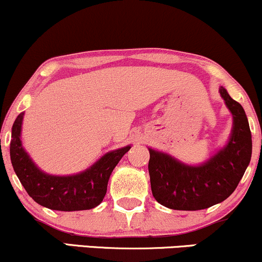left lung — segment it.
I'll list each match as a JSON object with an SVG mask.
<instances>
[{
    "label": "left lung",
    "instance_id": "obj_1",
    "mask_svg": "<svg viewBox=\"0 0 262 262\" xmlns=\"http://www.w3.org/2000/svg\"><path fill=\"white\" fill-rule=\"evenodd\" d=\"M233 114L229 143L200 166H188L164 152L149 149L152 196L162 206L177 210L206 209L223 202L235 191L251 159V132L244 108L219 89Z\"/></svg>",
    "mask_w": 262,
    "mask_h": 262
}]
</instances>
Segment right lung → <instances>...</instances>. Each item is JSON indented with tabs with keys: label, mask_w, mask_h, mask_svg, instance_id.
I'll use <instances>...</instances> for the list:
<instances>
[{
	"label": "right lung",
	"mask_w": 262,
	"mask_h": 262,
	"mask_svg": "<svg viewBox=\"0 0 262 262\" xmlns=\"http://www.w3.org/2000/svg\"><path fill=\"white\" fill-rule=\"evenodd\" d=\"M23 113L12 127L10 154L12 166L20 183L35 202L55 210H85L97 207L107 192L108 180L114 167L130 146L114 150L83 172L73 176H52L33 164L20 143Z\"/></svg>",
	"instance_id": "right-lung-1"
}]
</instances>
